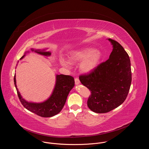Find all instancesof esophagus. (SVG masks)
<instances>
[{
    "instance_id": "obj_1",
    "label": "esophagus",
    "mask_w": 149,
    "mask_h": 149,
    "mask_svg": "<svg viewBox=\"0 0 149 149\" xmlns=\"http://www.w3.org/2000/svg\"><path fill=\"white\" fill-rule=\"evenodd\" d=\"M75 84H79L80 83V81L78 78H75Z\"/></svg>"
}]
</instances>
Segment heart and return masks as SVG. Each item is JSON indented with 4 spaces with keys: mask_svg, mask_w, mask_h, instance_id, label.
I'll return each mask as SVG.
<instances>
[{
    "mask_svg": "<svg viewBox=\"0 0 149 149\" xmlns=\"http://www.w3.org/2000/svg\"><path fill=\"white\" fill-rule=\"evenodd\" d=\"M102 56L101 53L93 48H85L74 52L70 55L72 61H83L81 64V69L84 72H90L98 64ZM61 65L70 67V63L64 59L60 60Z\"/></svg>",
    "mask_w": 149,
    "mask_h": 149,
    "instance_id": "heart-1",
    "label": "heart"
}]
</instances>
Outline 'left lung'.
Masks as SVG:
<instances>
[{
    "label": "left lung",
    "instance_id": "8db88e82",
    "mask_svg": "<svg viewBox=\"0 0 149 149\" xmlns=\"http://www.w3.org/2000/svg\"><path fill=\"white\" fill-rule=\"evenodd\" d=\"M113 45L110 58L79 79L91 91L88 108L97 113L110 112L118 107L128 95L132 70L129 56L118 42L109 39Z\"/></svg>",
    "mask_w": 149,
    "mask_h": 149
}]
</instances>
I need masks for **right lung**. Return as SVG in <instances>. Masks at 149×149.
<instances>
[{
    "label": "right lung",
    "instance_id": "1",
    "mask_svg": "<svg viewBox=\"0 0 149 149\" xmlns=\"http://www.w3.org/2000/svg\"><path fill=\"white\" fill-rule=\"evenodd\" d=\"M38 54L45 56L50 55L49 52L44 49H31ZM25 55L21 58L22 59ZM15 75L14 76V84L16 88L19 100L24 107L28 110L42 117H51L58 114L64 106L70 91L74 86V78L70 75H57L55 87L52 95L46 101L41 103L28 102L22 98L19 92L16 84Z\"/></svg>",
    "mask_w": 149,
    "mask_h": 149
}]
</instances>
